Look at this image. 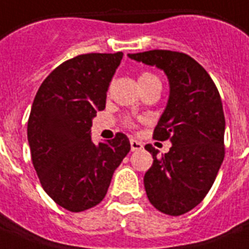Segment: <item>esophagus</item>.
Instances as JSON below:
<instances>
[{"mask_svg": "<svg viewBox=\"0 0 249 249\" xmlns=\"http://www.w3.org/2000/svg\"><path fill=\"white\" fill-rule=\"evenodd\" d=\"M130 148H132V151H140V150L143 148V143L140 142V141L132 138V140H130Z\"/></svg>", "mask_w": 249, "mask_h": 249, "instance_id": "obj_1", "label": "esophagus"}]
</instances>
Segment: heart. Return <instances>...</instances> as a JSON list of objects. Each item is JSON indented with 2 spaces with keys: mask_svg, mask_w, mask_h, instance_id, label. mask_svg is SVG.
I'll list each match as a JSON object with an SVG mask.
<instances>
[{
  "mask_svg": "<svg viewBox=\"0 0 249 249\" xmlns=\"http://www.w3.org/2000/svg\"><path fill=\"white\" fill-rule=\"evenodd\" d=\"M148 77H155V76L151 75V73H143V75L141 76L140 79H148Z\"/></svg>",
  "mask_w": 249,
  "mask_h": 249,
  "instance_id": "obj_1",
  "label": "heart"
}]
</instances>
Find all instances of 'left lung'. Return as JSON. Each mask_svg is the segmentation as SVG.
Instances as JSON below:
<instances>
[{
    "label": "left lung",
    "mask_w": 249,
    "mask_h": 249,
    "mask_svg": "<svg viewBox=\"0 0 249 249\" xmlns=\"http://www.w3.org/2000/svg\"><path fill=\"white\" fill-rule=\"evenodd\" d=\"M155 66L168 77L169 98L155 130V140L172 142L164 155L146 144L154 163L143 178L150 203L169 216L195 208L216 179L225 158L222 102L208 72L187 54L170 50L128 54Z\"/></svg>",
    "instance_id": "left-lung-1"
}]
</instances>
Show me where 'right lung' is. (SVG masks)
<instances>
[{"mask_svg": "<svg viewBox=\"0 0 249 249\" xmlns=\"http://www.w3.org/2000/svg\"><path fill=\"white\" fill-rule=\"evenodd\" d=\"M121 59L120 52L75 56L44 80L33 101L27 128L33 166L46 194L70 212L99 204L130 151L123 133L98 144L90 133Z\"/></svg>", "mask_w": 249, "mask_h": 249, "instance_id": "obj_1", "label": "right lung"}]
</instances>
